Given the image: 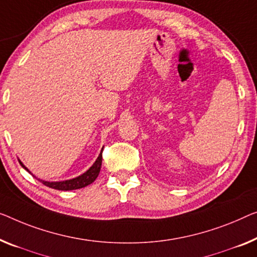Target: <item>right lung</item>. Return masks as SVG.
I'll use <instances>...</instances> for the list:
<instances>
[{"label":"right lung","mask_w":257,"mask_h":257,"mask_svg":"<svg viewBox=\"0 0 257 257\" xmlns=\"http://www.w3.org/2000/svg\"><path fill=\"white\" fill-rule=\"evenodd\" d=\"M101 162H102V151L100 155H99L93 165H92L89 170L85 172V173L79 175V177L71 180H66V181H60V182H47V181H41V182H43L45 186L49 187V188L57 189V190H74V189L83 188V187L91 185V183L97 179L101 168ZM19 164H21L26 171H29L21 162H19Z\"/></svg>","instance_id":"1"}]
</instances>
